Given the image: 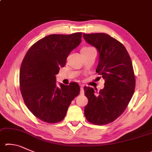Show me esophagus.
<instances>
[{"mask_svg":"<svg viewBox=\"0 0 152 152\" xmlns=\"http://www.w3.org/2000/svg\"><path fill=\"white\" fill-rule=\"evenodd\" d=\"M84 86L82 85L80 86V94H84Z\"/></svg>","mask_w":152,"mask_h":152,"instance_id":"34e87169","label":"esophagus"}]
</instances>
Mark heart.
Returning <instances> with one entry per match:
<instances>
[{"label":"heart","mask_w":152,"mask_h":152,"mask_svg":"<svg viewBox=\"0 0 152 152\" xmlns=\"http://www.w3.org/2000/svg\"><path fill=\"white\" fill-rule=\"evenodd\" d=\"M92 48H92V47H84L83 48H82L81 52L84 51V50H90V49H92Z\"/></svg>","instance_id":"heart-1"}]
</instances>
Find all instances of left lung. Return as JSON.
I'll return each mask as SVG.
<instances>
[{
	"label": "left lung",
	"mask_w": 152,
	"mask_h": 152,
	"mask_svg": "<svg viewBox=\"0 0 152 152\" xmlns=\"http://www.w3.org/2000/svg\"><path fill=\"white\" fill-rule=\"evenodd\" d=\"M83 37L97 49L99 62L96 71L105 80L104 88L98 92L92 88H84L88 99L84 115L90 123L105 125L117 119L132 99L136 86L133 66L124 46L110 35L94 33L83 34Z\"/></svg>",
	"instance_id": "left-lung-1"
}]
</instances>
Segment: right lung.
Wrapping results in <instances>:
<instances>
[{
	"instance_id": "1",
	"label": "right lung",
	"mask_w": 152,
	"mask_h": 152,
	"mask_svg": "<svg viewBox=\"0 0 152 152\" xmlns=\"http://www.w3.org/2000/svg\"><path fill=\"white\" fill-rule=\"evenodd\" d=\"M82 33L50 34L34 44L26 52L20 70V89L26 106L43 122L64 119L80 88L76 82L56 86V75L66 64L69 54L82 41Z\"/></svg>"
}]
</instances>
